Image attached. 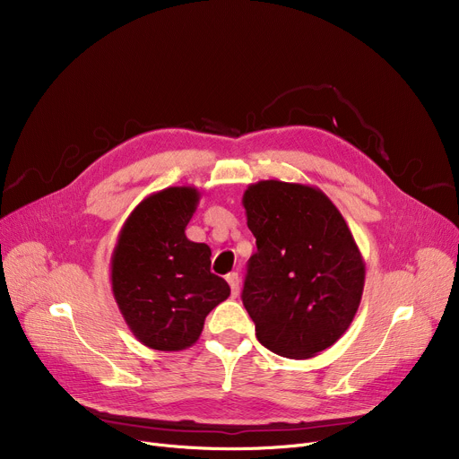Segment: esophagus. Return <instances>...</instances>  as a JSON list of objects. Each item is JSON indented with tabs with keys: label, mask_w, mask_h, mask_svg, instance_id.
<instances>
[{
	"label": "esophagus",
	"mask_w": 459,
	"mask_h": 459,
	"mask_svg": "<svg viewBox=\"0 0 459 459\" xmlns=\"http://www.w3.org/2000/svg\"><path fill=\"white\" fill-rule=\"evenodd\" d=\"M227 282H229V286H230L232 298H236V296L239 294V277H238V273H236V272L229 273V275H227Z\"/></svg>",
	"instance_id": "obj_1"
}]
</instances>
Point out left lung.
<instances>
[{
    "label": "left lung",
    "instance_id": "8db88e82",
    "mask_svg": "<svg viewBox=\"0 0 459 459\" xmlns=\"http://www.w3.org/2000/svg\"><path fill=\"white\" fill-rule=\"evenodd\" d=\"M242 204L256 238L242 292L256 339L288 359L315 357L355 318L363 255L339 208L315 186L260 180Z\"/></svg>",
    "mask_w": 459,
    "mask_h": 459
}]
</instances>
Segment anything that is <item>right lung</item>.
Segmentation results:
<instances>
[{
    "label": "right lung",
    "instance_id": "right-lung-1",
    "mask_svg": "<svg viewBox=\"0 0 459 459\" xmlns=\"http://www.w3.org/2000/svg\"><path fill=\"white\" fill-rule=\"evenodd\" d=\"M201 191L165 187L144 197L118 232L111 255V290L135 339L160 351L199 341L208 312L230 296L210 272L212 251L191 242L186 227Z\"/></svg>",
    "mask_w": 459,
    "mask_h": 459
}]
</instances>
